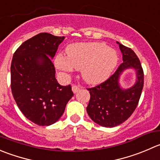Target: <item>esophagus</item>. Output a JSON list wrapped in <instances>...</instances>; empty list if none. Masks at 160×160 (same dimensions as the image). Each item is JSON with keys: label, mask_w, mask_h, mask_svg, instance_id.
<instances>
[{"label": "esophagus", "mask_w": 160, "mask_h": 160, "mask_svg": "<svg viewBox=\"0 0 160 160\" xmlns=\"http://www.w3.org/2000/svg\"><path fill=\"white\" fill-rule=\"evenodd\" d=\"M80 87L79 85H72V90L73 91V93H77L80 90Z\"/></svg>", "instance_id": "esophagus-1"}]
</instances>
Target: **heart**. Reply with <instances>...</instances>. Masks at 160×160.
<instances>
[{
  "mask_svg": "<svg viewBox=\"0 0 160 160\" xmlns=\"http://www.w3.org/2000/svg\"><path fill=\"white\" fill-rule=\"evenodd\" d=\"M118 61L117 52L103 43H77L69 46L67 57L57 55L55 65L64 72H69L72 68L80 69L85 82L97 83L109 77Z\"/></svg>",
  "mask_w": 160,
  "mask_h": 160,
  "instance_id": "1",
  "label": "heart"
}]
</instances>
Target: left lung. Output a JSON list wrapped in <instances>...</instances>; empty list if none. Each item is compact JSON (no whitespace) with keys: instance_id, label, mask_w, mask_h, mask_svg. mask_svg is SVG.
<instances>
[{"instance_id":"8db88e82","label":"left lung","mask_w":160,"mask_h":160,"mask_svg":"<svg viewBox=\"0 0 160 160\" xmlns=\"http://www.w3.org/2000/svg\"><path fill=\"white\" fill-rule=\"evenodd\" d=\"M123 62L107 80L94 88H88L91 98L87 112L94 123L105 128H114L125 122L138 106L144 86V72L134 51L119 44ZM134 68L136 83L128 89L119 85V77L125 69Z\"/></svg>"}]
</instances>
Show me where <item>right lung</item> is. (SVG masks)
<instances>
[{
	"mask_svg": "<svg viewBox=\"0 0 160 160\" xmlns=\"http://www.w3.org/2000/svg\"><path fill=\"white\" fill-rule=\"evenodd\" d=\"M64 39L41 32L22 43L13 55L12 95L22 114L39 126L58 121L73 96L70 85L58 83L52 62Z\"/></svg>",
	"mask_w": 160,
	"mask_h": 160,
	"instance_id": "obj_1",
	"label": "right lung"
}]
</instances>
